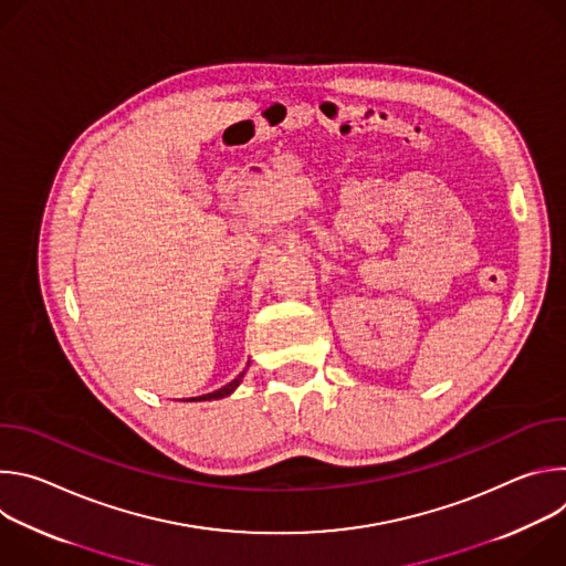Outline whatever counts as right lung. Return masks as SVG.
<instances>
[{
	"label": "right lung",
	"mask_w": 566,
	"mask_h": 566,
	"mask_svg": "<svg viewBox=\"0 0 566 566\" xmlns=\"http://www.w3.org/2000/svg\"><path fill=\"white\" fill-rule=\"evenodd\" d=\"M244 374L247 371H241L234 380H230L228 385H223L221 389H214V391H210V394H203V396H197V398H192V400H212V398H223V396H228V394H232L234 391V387L241 382V378H244Z\"/></svg>",
	"instance_id": "1"
}]
</instances>
